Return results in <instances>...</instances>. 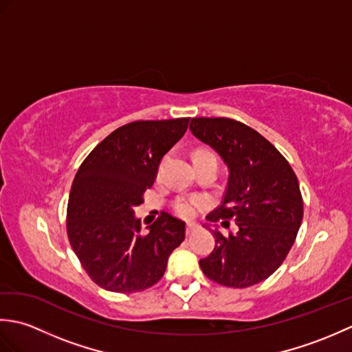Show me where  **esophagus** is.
Here are the masks:
<instances>
[{
    "label": "esophagus",
    "mask_w": 352,
    "mask_h": 352,
    "mask_svg": "<svg viewBox=\"0 0 352 352\" xmlns=\"http://www.w3.org/2000/svg\"><path fill=\"white\" fill-rule=\"evenodd\" d=\"M195 230H198V223L188 222V226H186V234H192Z\"/></svg>",
    "instance_id": "esophagus-1"
}]
</instances>
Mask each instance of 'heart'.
<instances>
[{
    "instance_id": "obj_1",
    "label": "heart",
    "mask_w": 352,
    "mask_h": 352,
    "mask_svg": "<svg viewBox=\"0 0 352 352\" xmlns=\"http://www.w3.org/2000/svg\"><path fill=\"white\" fill-rule=\"evenodd\" d=\"M203 154H208L207 151H198L195 154L197 155H203ZM204 199L199 197H190V198H178L174 203V212L182 216V218H193L197 214L198 208L203 207Z\"/></svg>"
}]
</instances>
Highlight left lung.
I'll use <instances>...</instances> for the list:
<instances>
[{"label": "left lung", "mask_w": 352, "mask_h": 352, "mask_svg": "<svg viewBox=\"0 0 352 352\" xmlns=\"http://www.w3.org/2000/svg\"><path fill=\"white\" fill-rule=\"evenodd\" d=\"M193 136L212 146L228 168L222 204L207 214L218 228L214 250L199 260L207 278L227 287H250L271 276L289 254L302 221V197L294 169L260 133L230 118H193Z\"/></svg>", "instance_id": "left-lung-1"}]
</instances>
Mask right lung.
Instances as JSON below:
<instances>
[{
    "mask_svg": "<svg viewBox=\"0 0 352 352\" xmlns=\"http://www.w3.org/2000/svg\"><path fill=\"white\" fill-rule=\"evenodd\" d=\"M190 118L134 121L96 145L74 178L66 230L74 252L100 287L133 294L154 286L186 223L162 213L146 234L134 207L144 203L160 160L188 130Z\"/></svg>",
    "mask_w": 352,
    "mask_h": 352,
    "instance_id": "right-lung-1",
    "label": "right lung"
}]
</instances>
